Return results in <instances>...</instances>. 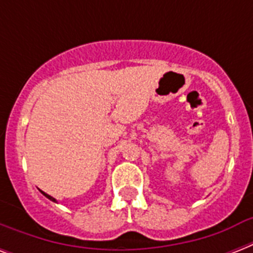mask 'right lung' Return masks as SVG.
<instances>
[{"mask_svg":"<svg viewBox=\"0 0 253 253\" xmlns=\"http://www.w3.org/2000/svg\"><path fill=\"white\" fill-rule=\"evenodd\" d=\"M42 192V190H41ZM43 193V194H44L45 197H47V198H48V200H51V201H53V202H56V200H55V198H53V197H51V196H48V194H47V193H44V192H42Z\"/></svg>","mask_w":253,"mask_h":253,"instance_id":"1","label":"right lung"}]
</instances>
